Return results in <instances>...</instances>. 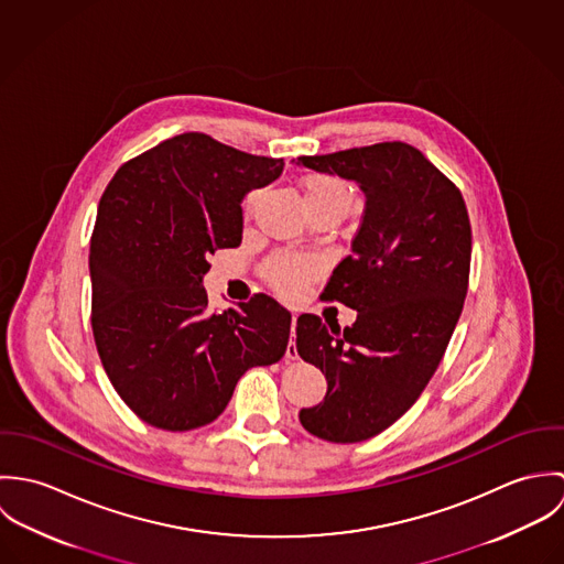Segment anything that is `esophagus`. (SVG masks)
I'll return each instance as SVG.
<instances>
[{"label": "esophagus", "mask_w": 564, "mask_h": 564, "mask_svg": "<svg viewBox=\"0 0 564 564\" xmlns=\"http://www.w3.org/2000/svg\"><path fill=\"white\" fill-rule=\"evenodd\" d=\"M295 325H297V317H293V322H291V340L286 345V360H295L297 358V347H295V340H293Z\"/></svg>", "instance_id": "34e87169"}]
</instances>
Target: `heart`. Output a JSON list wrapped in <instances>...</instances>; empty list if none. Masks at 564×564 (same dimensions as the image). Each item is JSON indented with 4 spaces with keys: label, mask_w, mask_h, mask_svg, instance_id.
Wrapping results in <instances>:
<instances>
[{
    "label": "heart",
    "mask_w": 564,
    "mask_h": 564,
    "mask_svg": "<svg viewBox=\"0 0 564 564\" xmlns=\"http://www.w3.org/2000/svg\"><path fill=\"white\" fill-rule=\"evenodd\" d=\"M306 199H343L351 202L349 188L332 175H308L304 180ZM308 275V262L300 258H275L267 264V280L284 295H293Z\"/></svg>",
    "instance_id": "1"
}]
</instances>
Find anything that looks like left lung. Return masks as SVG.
Listing matches in <instances>:
<instances>
[{
    "label": "left lung",
    "instance_id": "1",
    "mask_svg": "<svg viewBox=\"0 0 564 564\" xmlns=\"http://www.w3.org/2000/svg\"><path fill=\"white\" fill-rule=\"evenodd\" d=\"M297 164L354 180L367 202L360 228L322 297L358 313L351 327L297 319V354L327 393L300 412L329 443L367 441L419 400L463 313L471 224L458 186L416 148L393 141Z\"/></svg>",
    "mask_w": 564,
    "mask_h": 564
}]
</instances>
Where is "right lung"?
<instances>
[{"label":"right lung","mask_w":564,"mask_h":564,"mask_svg":"<svg viewBox=\"0 0 564 564\" xmlns=\"http://www.w3.org/2000/svg\"><path fill=\"white\" fill-rule=\"evenodd\" d=\"M282 159L186 132L126 162L90 237V325L119 398L145 423L186 432L215 421L251 367L278 362L291 313L258 293L206 311L208 256L239 247L242 197L280 177Z\"/></svg>","instance_id":"add662e5"}]
</instances>
